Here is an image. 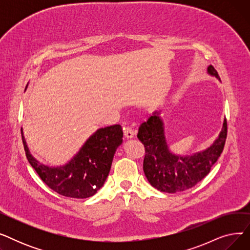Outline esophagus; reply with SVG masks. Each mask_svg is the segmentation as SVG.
I'll return each instance as SVG.
<instances>
[{"label": "esophagus", "instance_id": "obj_1", "mask_svg": "<svg viewBox=\"0 0 250 250\" xmlns=\"http://www.w3.org/2000/svg\"><path fill=\"white\" fill-rule=\"evenodd\" d=\"M124 135L126 139H132L135 136V130L129 126H125L124 127Z\"/></svg>", "mask_w": 250, "mask_h": 250}]
</instances>
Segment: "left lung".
<instances>
[{"mask_svg": "<svg viewBox=\"0 0 250 250\" xmlns=\"http://www.w3.org/2000/svg\"><path fill=\"white\" fill-rule=\"evenodd\" d=\"M208 72L220 80L213 65H208ZM138 139L145 147L143 169L151 186L160 191L175 193L194 187L208 174L224 150L227 121L225 118L222 132L213 145L192 156L180 157L170 153L163 123L157 112L140 125Z\"/></svg>", "mask_w": 250, "mask_h": 250, "instance_id": "8db88e82", "label": "left lung"}]
</instances>
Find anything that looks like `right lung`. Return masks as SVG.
<instances>
[{"instance_id":"right-lung-1","label":"right lung","mask_w":250,"mask_h":250,"mask_svg":"<svg viewBox=\"0 0 250 250\" xmlns=\"http://www.w3.org/2000/svg\"><path fill=\"white\" fill-rule=\"evenodd\" d=\"M21 135L28 162L49 188L68 198L86 199L104 185L124 133L120 125L99 128L67 165L57 168L39 164L28 151L22 129Z\"/></svg>"}]
</instances>
